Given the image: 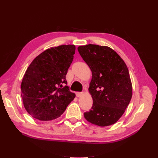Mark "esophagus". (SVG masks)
Here are the masks:
<instances>
[{
  "mask_svg": "<svg viewBox=\"0 0 158 158\" xmlns=\"http://www.w3.org/2000/svg\"><path fill=\"white\" fill-rule=\"evenodd\" d=\"M76 96H77L78 98H80V97H81L83 95V93L82 92H76Z\"/></svg>",
  "mask_w": 158,
  "mask_h": 158,
  "instance_id": "34e87169",
  "label": "esophagus"
}]
</instances>
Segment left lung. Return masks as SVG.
<instances>
[{
	"label": "left lung",
	"mask_w": 158,
	"mask_h": 158,
	"mask_svg": "<svg viewBox=\"0 0 158 158\" xmlns=\"http://www.w3.org/2000/svg\"><path fill=\"white\" fill-rule=\"evenodd\" d=\"M78 51L92 73L88 90L93 106L84 113V118L99 127L113 125L125 113L132 95L125 61L107 46L89 44L79 46Z\"/></svg>",
	"instance_id": "obj_1"
}]
</instances>
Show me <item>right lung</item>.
Returning a JSON list of instances; mask_svg holds the SVG:
<instances>
[{
    "instance_id": "1",
    "label": "right lung",
    "mask_w": 158,
    "mask_h": 158,
    "mask_svg": "<svg viewBox=\"0 0 158 158\" xmlns=\"http://www.w3.org/2000/svg\"><path fill=\"white\" fill-rule=\"evenodd\" d=\"M76 47H51L33 59L23 76L21 96L23 106L33 118L52 121L59 117L76 95L69 90L66 75Z\"/></svg>"
}]
</instances>
